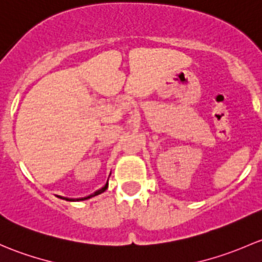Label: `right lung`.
I'll return each instance as SVG.
<instances>
[{
	"instance_id": "obj_1",
	"label": "right lung",
	"mask_w": 262,
	"mask_h": 262,
	"mask_svg": "<svg viewBox=\"0 0 262 262\" xmlns=\"http://www.w3.org/2000/svg\"><path fill=\"white\" fill-rule=\"evenodd\" d=\"M107 188H108V182L106 183V185H104L103 188H101V189L99 190H97V191H94L93 194H91V195H88V196H85V198H80V199H69V198H61V196H59V198H61V199H66V201H85V199H90V198H92V196H94V195H98V194H101V193H103L104 190L107 189Z\"/></svg>"
}]
</instances>
